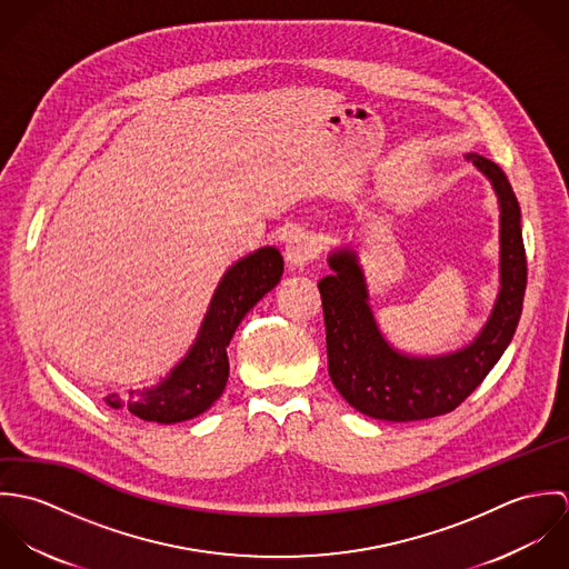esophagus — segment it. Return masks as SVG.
<instances>
[{"instance_id": "1", "label": "esophagus", "mask_w": 569, "mask_h": 569, "mask_svg": "<svg viewBox=\"0 0 569 569\" xmlns=\"http://www.w3.org/2000/svg\"><path fill=\"white\" fill-rule=\"evenodd\" d=\"M320 256V243L316 241L313 234L298 230L289 237L284 244V260L291 269H302L305 264L313 262Z\"/></svg>"}]
</instances>
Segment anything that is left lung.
Masks as SVG:
<instances>
[{
	"instance_id": "8db88e82",
	"label": "left lung",
	"mask_w": 569,
	"mask_h": 569,
	"mask_svg": "<svg viewBox=\"0 0 569 569\" xmlns=\"http://www.w3.org/2000/svg\"><path fill=\"white\" fill-rule=\"evenodd\" d=\"M485 172L501 208V289L487 326L465 350L445 357H407L379 332L357 256L348 249L328 258L332 276L320 280L325 307L328 375L357 411L392 422L433 418L460 406L487 377L510 343L526 291V247L517 197L497 163L469 156Z\"/></svg>"
}]
</instances>
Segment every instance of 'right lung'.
<instances>
[{"instance_id":"1","label":"right lung","mask_w":569,"mask_h":569,"mask_svg":"<svg viewBox=\"0 0 569 569\" xmlns=\"http://www.w3.org/2000/svg\"><path fill=\"white\" fill-rule=\"evenodd\" d=\"M284 262L276 247H262L239 260L221 280L199 337L186 359L151 390L109 395L104 401L113 409H129L151 422H181L203 413L212 406L228 381L230 363L226 348L253 305L271 291L282 276Z\"/></svg>"}]
</instances>
